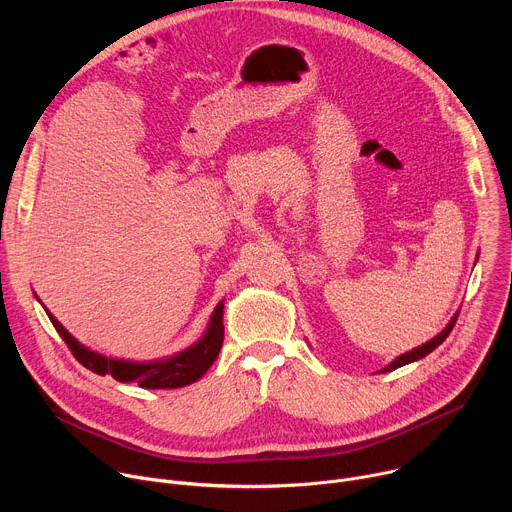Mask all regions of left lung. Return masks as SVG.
I'll list each match as a JSON object with an SVG mask.
<instances>
[{
  "instance_id": "left-lung-1",
  "label": "left lung",
  "mask_w": 512,
  "mask_h": 512,
  "mask_svg": "<svg viewBox=\"0 0 512 512\" xmlns=\"http://www.w3.org/2000/svg\"><path fill=\"white\" fill-rule=\"evenodd\" d=\"M478 259V257H476ZM456 320H458V312L452 316V320L448 322V326L437 334V336H433L431 340H427L425 344H421V346H417V348H413V350H409V352H403L401 356H397L395 360H391L385 369H381L379 373H389V371H395V369H399V367H403V364H409V362H415V360H419V358H423V356H427L429 352H433L437 346H440L448 336H450V332H452V328H454V324H456Z\"/></svg>"
}]
</instances>
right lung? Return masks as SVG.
Wrapping results in <instances>:
<instances>
[{
	"label": "right lung",
	"mask_w": 512,
	"mask_h": 512,
	"mask_svg": "<svg viewBox=\"0 0 512 512\" xmlns=\"http://www.w3.org/2000/svg\"><path fill=\"white\" fill-rule=\"evenodd\" d=\"M223 312H225V300L216 304L204 334L192 346L172 356H164L156 360H127V358L105 356L81 344L46 310L52 326L56 328V332L62 336V340L68 344V348L72 350V354H75V358L83 364V367H87L97 375H111L119 383H137L143 389H178L198 381L212 367L218 352H221V346L225 340Z\"/></svg>",
	"instance_id": "obj_1"
}]
</instances>
